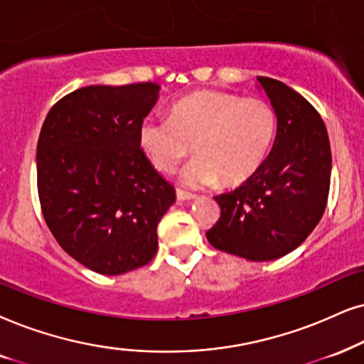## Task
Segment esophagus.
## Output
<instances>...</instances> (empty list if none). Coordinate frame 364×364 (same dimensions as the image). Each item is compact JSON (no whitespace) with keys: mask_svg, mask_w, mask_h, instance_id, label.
<instances>
[{"mask_svg":"<svg viewBox=\"0 0 364 364\" xmlns=\"http://www.w3.org/2000/svg\"><path fill=\"white\" fill-rule=\"evenodd\" d=\"M176 198L179 201H188V200H195L196 195H193V193H188V191H183V190H176Z\"/></svg>","mask_w":364,"mask_h":364,"instance_id":"esophagus-1","label":"esophagus"}]
</instances>
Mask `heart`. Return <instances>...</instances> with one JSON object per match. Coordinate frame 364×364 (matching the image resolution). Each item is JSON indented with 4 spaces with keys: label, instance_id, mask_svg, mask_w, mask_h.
<instances>
[{
    "label": "heart",
    "instance_id": "b5f03b06",
    "mask_svg": "<svg viewBox=\"0 0 364 364\" xmlns=\"http://www.w3.org/2000/svg\"><path fill=\"white\" fill-rule=\"evenodd\" d=\"M277 110L267 99L220 90H198L176 100L168 119L148 117L139 126V146L161 173L181 169L188 186H240L264 166L277 136Z\"/></svg>",
    "mask_w": 364,
    "mask_h": 364
}]
</instances>
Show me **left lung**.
<instances>
[{"label": "left lung", "mask_w": 364, "mask_h": 364, "mask_svg": "<svg viewBox=\"0 0 364 364\" xmlns=\"http://www.w3.org/2000/svg\"><path fill=\"white\" fill-rule=\"evenodd\" d=\"M277 110L272 151L254 178L215 196L220 218L206 238L218 250L265 262L309 237L328 205L331 146L319 112L282 82L259 77Z\"/></svg>", "instance_id": "1"}]
</instances>
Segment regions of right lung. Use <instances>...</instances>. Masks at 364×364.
Returning <instances> with one entry per match:
<instances>
[{
	"mask_svg": "<svg viewBox=\"0 0 364 364\" xmlns=\"http://www.w3.org/2000/svg\"><path fill=\"white\" fill-rule=\"evenodd\" d=\"M159 85H89L50 109L36 144L41 213L58 245L102 275L131 272L158 250L174 188L139 146Z\"/></svg>",
	"mask_w": 364,
	"mask_h": 364,
	"instance_id": "add662e5",
	"label": "right lung"
}]
</instances>
